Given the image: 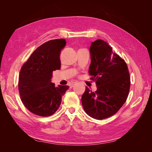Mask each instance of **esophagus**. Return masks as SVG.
Returning a JSON list of instances; mask_svg holds the SVG:
<instances>
[{
    "label": "esophagus",
    "instance_id": "34e87169",
    "mask_svg": "<svg viewBox=\"0 0 152 152\" xmlns=\"http://www.w3.org/2000/svg\"><path fill=\"white\" fill-rule=\"evenodd\" d=\"M75 84H76V82H72V83L71 84V87H73Z\"/></svg>",
    "mask_w": 152,
    "mask_h": 152
}]
</instances>
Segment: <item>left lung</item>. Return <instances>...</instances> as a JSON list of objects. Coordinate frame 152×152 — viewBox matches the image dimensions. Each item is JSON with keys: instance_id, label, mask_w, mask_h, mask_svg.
I'll list each match as a JSON object with an SVG mask.
<instances>
[{"instance_id": "obj_1", "label": "left lung", "mask_w": 152, "mask_h": 152, "mask_svg": "<svg viewBox=\"0 0 152 152\" xmlns=\"http://www.w3.org/2000/svg\"><path fill=\"white\" fill-rule=\"evenodd\" d=\"M89 73L97 90L88 87L82 96V104L91 117L102 120L115 114L126 102L130 89V77L125 61L113 53L105 41L98 39L89 49Z\"/></svg>"}]
</instances>
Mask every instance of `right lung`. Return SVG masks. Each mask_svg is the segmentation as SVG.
I'll return each instance as SVG.
<instances>
[{
  "label": "right lung",
  "instance_id": "obj_1",
  "mask_svg": "<svg viewBox=\"0 0 152 152\" xmlns=\"http://www.w3.org/2000/svg\"><path fill=\"white\" fill-rule=\"evenodd\" d=\"M65 39L50 40L37 48L20 72L18 89L22 103L40 117L54 114L60 107L68 86H54L53 72L61 68L59 56Z\"/></svg>",
  "mask_w": 152,
  "mask_h": 152
}]
</instances>
